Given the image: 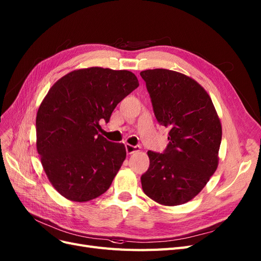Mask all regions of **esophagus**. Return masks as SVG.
I'll return each mask as SVG.
<instances>
[{
  "label": "esophagus",
  "mask_w": 261,
  "mask_h": 261,
  "mask_svg": "<svg viewBox=\"0 0 261 261\" xmlns=\"http://www.w3.org/2000/svg\"><path fill=\"white\" fill-rule=\"evenodd\" d=\"M125 149H126L127 154H132V153H134V152L139 151L140 147L139 146H132V145H128V143H126V145H125Z\"/></svg>",
  "instance_id": "34e87169"
}]
</instances>
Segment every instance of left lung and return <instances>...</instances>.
I'll return each mask as SVG.
<instances>
[{
  "instance_id": "1",
  "label": "left lung",
  "mask_w": 261,
  "mask_h": 261,
  "mask_svg": "<svg viewBox=\"0 0 261 261\" xmlns=\"http://www.w3.org/2000/svg\"><path fill=\"white\" fill-rule=\"evenodd\" d=\"M160 125L169 128L163 153L148 151L142 190L155 202L175 206L201 192L218 166L221 124L205 89L191 77L166 69L140 72Z\"/></svg>"
}]
</instances>
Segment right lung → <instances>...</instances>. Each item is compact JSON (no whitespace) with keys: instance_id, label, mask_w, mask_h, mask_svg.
I'll return each mask as SVG.
<instances>
[{"instance_id":"right-lung-1","label":"right lung","mask_w":261,"mask_h":261,"mask_svg":"<svg viewBox=\"0 0 261 261\" xmlns=\"http://www.w3.org/2000/svg\"><path fill=\"white\" fill-rule=\"evenodd\" d=\"M139 86L127 70H75L51 86L37 114V149L53 187L87 202L105 193L126 158L123 143L107 140L100 121Z\"/></svg>"}]
</instances>
